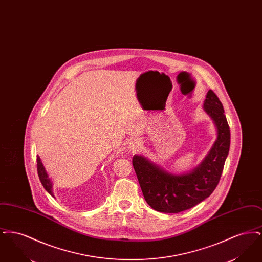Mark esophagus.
Segmentation results:
<instances>
[{"label":"esophagus","mask_w":262,"mask_h":262,"mask_svg":"<svg viewBox=\"0 0 262 262\" xmlns=\"http://www.w3.org/2000/svg\"><path fill=\"white\" fill-rule=\"evenodd\" d=\"M141 146V142L138 140V139H133L129 143H128V148L134 151H137L139 149Z\"/></svg>","instance_id":"1"}]
</instances>
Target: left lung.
Listing matches in <instances>:
<instances>
[{
  "instance_id": "1",
  "label": "left lung",
  "mask_w": 262,
  "mask_h": 262,
  "mask_svg": "<svg viewBox=\"0 0 262 262\" xmlns=\"http://www.w3.org/2000/svg\"><path fill=\"white\" fill-rule=\"evenodd\" d=\"M217 127L218 137L210 152L191 173L170 174L143 156L135 155L133 165L143 196L154 210L163 213L185 211L207 199L217 187L230 149V127L224 108L211 89L203 105Z\"/></svg>"
}]
</instances>
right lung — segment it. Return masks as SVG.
I'll list each match as a JSON object with an SVG mask.
<instances>
[{
  "mask_svg": "<svg viewBox=\"0 0 262 262\" xmlns=\"http://www.w3.org/2000/svg\"><path fill=\"white\" fill-rule=\"evenodd\" d=\"M36 161H37V173L39 180H40V182H41V184H42V186L44 187V188L50 193L52 196H54L53 192H52V184H51L50 179L48 178V174L46 173V171H45V169L43 167V164L41 162L39 156H37V160Z\"/></svg>",
  "mask_w": 262,
  "mask_h": 262,
  "instance_id": "add662e5",
  "label": "right lung"
}]
</instances>
